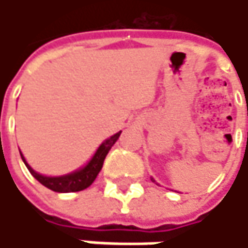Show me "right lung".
<instances>
[{"mask_svg":"<svg viewBox=\"0 0 248 248\" xmlns=\"http://www.w3.org/2000/svg\"><path fill=\"white\" fill-rule=\"evenodd\" d=\"M119 136H121V132H118L116 135H113L109 139H106L99 146V149L96 151L94 156L92 158V161L84 168H81V170H78V171H76L73 173H69V175H63V176H44V175H40V173L35 172L34 170H31V167L25 162L23 155H21V158H23L25 167L28 168V171L31 172V175L40 184H43L44 186H47L48 189L56 191V192H76V191H83L87 186H90L93 184V181L96 179L97 173L100 172V170L103 167V162H105L106 155L109 154L110 148L115 145V142L118 140Z\"/></svg>","mask_w":248,"mask_h":248,"instance_id":"1","label":"right lung"}]
</instances>
